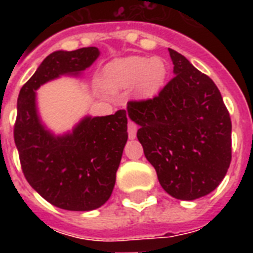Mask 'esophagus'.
I'll use <instances>...</instances> for the list:
<instances>
[{
    "label": "esophagus",
    "instance_id": "34e87169",
    "mask_svg": "<svg viewBox=\"0 0 253 253\" xmlns=\"http://www.w3.org/2000/svg\"><path fill=\"white\" fill-rule=\"evenodd\" d=\"M136 131H138V127L134 122H128V138L135 139L136 138Z\"/></svg>",
    "mask_w": 253,
    "mask_h": 253
}]
</instances>
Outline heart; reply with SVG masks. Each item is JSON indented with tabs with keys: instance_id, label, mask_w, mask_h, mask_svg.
Listing matches in <instances>:
<instances>
[{
	"instance_id": "obj_1",
	"label": "heart",
	"mask_w": 253,
	"mask_h": 253,
	"mask_svg": "<svg viewBox=\"0 0 253 253\" xmlns=\"http://www.w3.org/2000/svg\"><path fill=\"white\" fill-rule=\"evenodd\" d=\"M168 67L160 57L127 56L111 61L103 69L102 83L106 90L134 87L139 98H152L166 83Z\"/></svg>"
}]
</instances>
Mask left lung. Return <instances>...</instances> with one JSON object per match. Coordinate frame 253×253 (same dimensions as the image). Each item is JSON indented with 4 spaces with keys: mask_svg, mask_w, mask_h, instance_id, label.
<instances>
[{
    "mask_svg": "<svg viewBox=\"0 0 253 253\" xmlns=\"http://www.w3.org/2000/svg\"><path fill=\"white\" fill-rule=\"evenodd\" d=\"M174 77L158 97L130 101L127 115L163 189L177 200L208 196L231 163V119L219 89L174 49Z\"/></svg>",
    "mask_w": 253,
    "mask_h": 253,
    "instance_id": "obj_1",
    "label": "left lung"
}]
</instances>
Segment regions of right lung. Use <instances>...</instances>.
Instances as JSON below:
<instances>
[{
	"label": "right lung",
	"instance_id": "add662e5",
	"mask_svg": "<svg viewBox=\"0 0 253 253\" xmlns=\"http://www.w3.org/2000/svg\"><path fill=\"white\" fill-rule=\"evenodd\" d=\"M99 56L97 47L49 53L22 86L14 142L31 188L56 208L90 211L110 198L127 138L126 110L84 117L72 131L55 135L42 122L37 90L60 76H80Z\"/></svg>",
	"mask_w": 253,
	"mask_h": 253
}]
</instances>
